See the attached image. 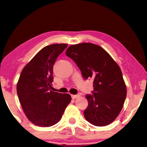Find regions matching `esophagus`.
Listing matches in <instances>:
<instances>
[{"label":"esophagus","mask_w":147,"mask_h":147,"mask_svg":"<svg viewBox=\"0 0 147 147\" xmlns=\"http://www.w3.org/2000/svg\"><path fill=\"white\" fill-rule=\"evenodd\" d=\"M71 97L73 99H76V98H79L80 95H71Z\"/></svg>","instance_id":"esophagus-1"}]
</instances>
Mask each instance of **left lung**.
<instances>
[{"instance_id": "1", "label": "left lung", "mask_w": 147, "mask_h": 147, "mask_svg": "<svg viewBox=\"0 0 147 147\" xmlns=\"http://www.w3.org/2000/svg\"><path fill=\"white\" fill-rule=\"evenodd\" d=\"M85 79L93 78V95H86L85 119L96 126L110 124L119 115L127 96L121 69L108 52L90 43L71 45L66 50Z\"/></svg>"}]
</instances>
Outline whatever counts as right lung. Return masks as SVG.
I'll list each match as a JSON object with an SVG mask.
<instances>
[{"mask_svg": "<svg viewBox=\"0 0 147 147\" xmlns=\"http://www.w3.org/2000/svg\"><path fill=\"white\" fill-rule=\"evenodd\" d=\"M67 45L46 46L22 71L16 86L18 96L26 116L36 125L47 127L56 124L71 101L69 94L50 90L53 81V67Z\"/></svg>", "mask_w": 147, "mask_h": 147, "instance_id": "right-lung-1", "label": "right lung"}]
</instances>
